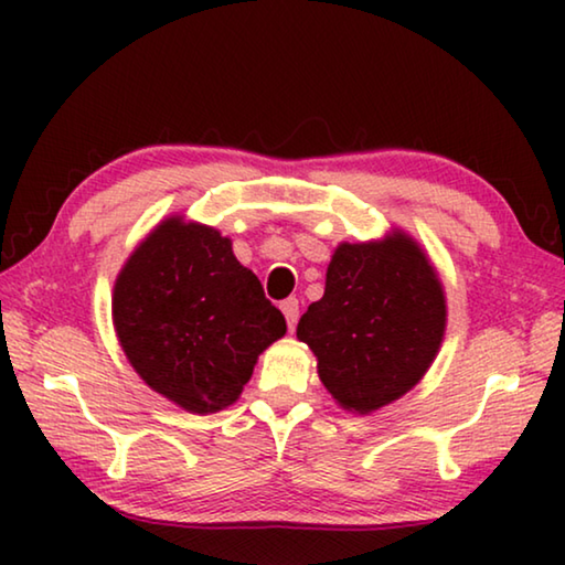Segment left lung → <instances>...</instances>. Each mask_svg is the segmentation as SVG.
Returning <instances> with one entry per match:
<instances>
[{
  "label": "left lung",
  "instance_id": "1",
  "mask_svg": "<svg viewBox=\"0 0 565 565\" xmlns=\"http://www.w3.org/2000/svg\"><path fill=\"white\" fill-rule=\"evenodd\" d=\"M114 329L134 371L191 414L242 396L259 353L286 333L284 313L212 226L161 222L117 276Z\"/></svg>",
  "mask_w": 565,
  "mask_h": 565
}]
</instances>
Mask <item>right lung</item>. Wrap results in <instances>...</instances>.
Here are the masks:
<instances>
[{
  "label": "right lung",
  "instance_id": "obj_1",
  "mask_svg": "<svg viewBox=\"0 0 565 565\" xmlns=\"http://www.w3.org/2000/svg\"><path fill=\"white\" fill-rule=\"evenodd\" d=\"M444 329L438 274L414 238L394 234L337 248L323 299L309 306L296 337L313 351L339 406L371 414L418 384Z\"/></svg>",
  "mask_w": 565,
  "mask_h": 565
}]
</instances>
